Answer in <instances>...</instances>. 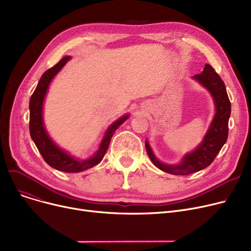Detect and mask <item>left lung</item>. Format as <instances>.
<instances>
[{"label":"left lung","instance_id":"1","mask_svg":"<svg viewBox=\"0 0 251 251\" xmlns=\"http://www.w3.org/2000/svg\"><path fill=\"white\" fill-rule=\"evenodd\" d=\"M192 79L209 92L215 104V115L201 141L191 151L184 154L179 163L166 164L157 159L149 139L146 140V149L152 164L164 172L172 175H189L205 169L213 163L228 138L231 102L225 83L208 64L204 65L201 74L192 76Z\"/></svg>","mask_w":251,"mask_h":251}]
</instances>
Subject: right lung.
Instances as JSON below:
<instances>
[{
  "mask_svg": "<svg viewBox=\"0 0 251 251\" xmlns=\"http://www.w3.org/2000/svg\"><path fill=\"white\" fill-rule=\"evenodd\" d=\"M70 60V56L64 57L54 67L47 70L39 79L29 100V132L38 151L41 152L49 166L65 173H78L97 166L103 159L115 131L127 120L129 114L121 116L107 128L100 142L98 151L89 157L79 159L61 149L50 136L46 129L44 122V103L52 79Z\"/></svg>",
  "mask_w": 251,
  "mask_h": 251,
  "instance_id": "add662e5",
  "label": "right lung"
}]
</instances>
